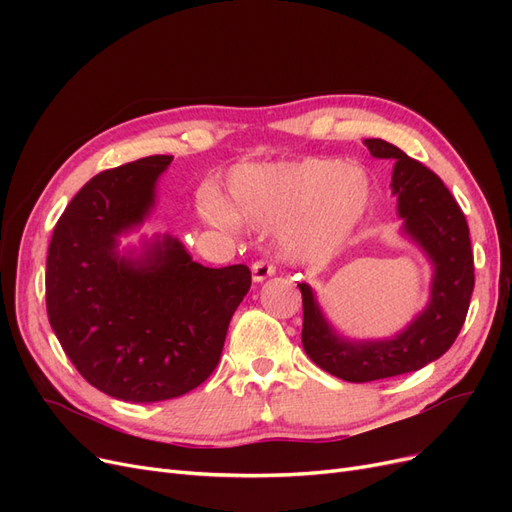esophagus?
<instances>
[{
  "label": "esophagus",
  "instance_id": "34e87169",
  "mask_svg": "<svg viewBox=\"0 0 512 512\" xmlns=\"http://www.w3.org/2000/svg\"><path fill=\"white\" fill-rule=\"evenodd\" d=\"M275 273V267L267 260H256L252 265V280L254 282H265L267 277H271Z\"/></svg>",
  "mask_w": 512,
  "mask_h": 512
}]
</instances>
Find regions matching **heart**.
<instances>
[{
  "mask_svg": "<svg viewBox=\"0 0 512 512\" xmlns=\"http://www.w3.org/2000/svg\"><path fill=\"white\" fill-rule=\"evenodd\" d=\"M374 188L361 166L331 158L245 164L232 170L228 205L213 188L198 194V207L218 226H279L277 245L286 258L316 262L333 256L369 211Z\"/></svg>",
  "mask_w": 512,
  "mask_h": 512,
  "instance_id": "b5f03b06",
  "label": "heart"
}]
</instances>
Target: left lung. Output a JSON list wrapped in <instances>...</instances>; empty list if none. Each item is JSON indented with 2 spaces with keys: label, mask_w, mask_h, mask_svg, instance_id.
<instances>
[{
  "label": "left lung",
  "mask_w": 512,
  "mask_h": 512,
  "mask_svg": "<svg viewBox=\"0 0 512 512\" xmlns=\"http://www.w3.org/2000/svg\"><path fill=\"white\" fill-rule=\"evenodd\" d=\"M374 158L395 160L391 188L404 232L433 265L429 303L408 327L391 339L350 342L320 312L314 290L303 294L301 342L320 369L346 382L393 378L425 367L453 346L470 307L474 290V256L470 228L457 200L427 166L406 156L382 138L363 141Z\"/></svg>",
  "instance_id": "obj_1"
}]
</instances>
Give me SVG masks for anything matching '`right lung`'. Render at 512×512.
<instances>
[{
    "instance_id": "right-lung-1",
    "label": "right lung",
    "mask_w": 512,
    "mask_h": 512,
    "mask_svg": "<svg viewBox=\"0 0 512 512\" xmlns=\"http://www.w3.org/2000/svg\"><path fill=\"white\" fill-rule=\"evenodd\" d=\"M173 156H149L89 179L53 230L46 314L79 374L115 399L151 404L203 384L232 314L252 286L245 265L209 269L164 235L143 254L119 237L145 222Z\"/></svg>"
}]
</instances>
